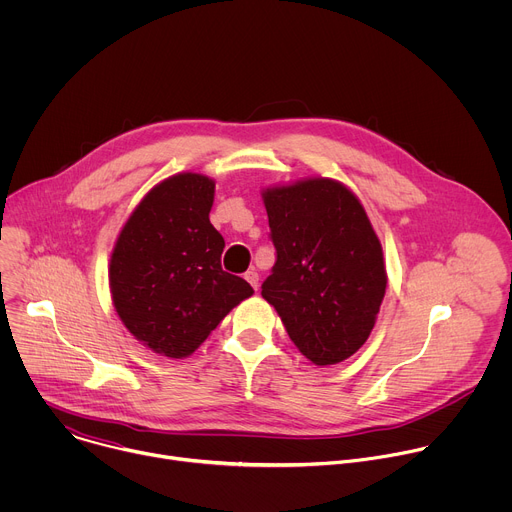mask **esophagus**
<instances>
[{"label":"esophagus","mask_w":512,"mask_h":512,"mask_svg":"<svg viewBox=\"0 0 512 512\" xmlns=\"http://www.w3.org/2000/svg\"><path fill=\"white\" fill-rule=\"evenodd\" d=\"M245 279L251 283L253 289L259 287V273H257V269H249V271L245 273Z\"/></svg>","instance_id":"1"}]
</instances>
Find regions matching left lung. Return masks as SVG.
Segmentation results:
<instances>
[{
  "label": "left lung",
  "instance_id": "obj_1",
  "mask_svg": "<svg viewBox=\"0 0 512 512\" xmlns=\"http://www.w3.org/2000/svg\"><path fill=\"white\" fill-rule=\"evenodd\" d=\"M277 249L261 296L316 367L352 356L377 322L387 289L381 241L358 196L312 176L261 190Z\"/></svg>",
  "mask_w": 512,
  "mask_h": 512
}]
</instances>
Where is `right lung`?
<instances>
[{
	"label": "right lung",
	"instance_id": "obj_1",
	"mask_svg": "<svg viewBox=\"0 0 512 512\" xmlns=\"http://www.w3.org/2000/svg\"><path fill=\"white\" fill-rule=\"evenodd\" d=\"M214 180L180 172L156 184L121 227L109 289L123 326L160 356L186 358L253 287L223 271L210 225Z\"/></svg>",
	"mask_w": 512,
	"mask_h": 512
}]
</instances>
